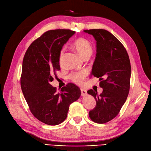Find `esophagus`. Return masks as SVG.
I'll return each mask as SVG.
<instances>
[{
  "instance_id": "1",
  "label": "esophagus",
  "mask_w": 151,
  "mask_h": 151,
  "mask_svg": "<svg viewBox=\"0 0 151 151\" xmlns=\"http://www.w3.org/2000/svg\"><path fill=\"white\" fill-rule=\"evenodd\" d=\"M81 95L83 96H84L87 94V91L86 90L84 89H81Z\"/></svg>"
}]
</instances>
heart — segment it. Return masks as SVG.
Listing matches in <instances>:
<instances>
[{
    "label": "heart",
    "instance_id": "b5f03b06",
    "mask_svg": "<svg viewBox=\"0 0 151 151\" xmlns=\"http://www.w3.org/2000/svg\"><path fill=\"white\" fill-rule=\"evenodd\" d=\"M72 46L85 59L88 58L93 53L92 45L88 39L84 38H77L73 42ZM64 53L65 49L62 48L60 50V54H59V63H60V64L62 63ZM87 76H88V72L86 70H82L71 73L69 75V78L74 83L78 84H81L83 83Z\"/></svg>",
    "mask_w": 151,
    "mask_h": 151
}]
</instances>
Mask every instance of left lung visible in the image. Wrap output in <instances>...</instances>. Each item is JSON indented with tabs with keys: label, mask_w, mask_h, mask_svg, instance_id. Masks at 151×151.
Wrapping results in <instances>:
<instances>
[{
	"label": "left lung",
	"mask_w": 151,
	"mask_h": 151,
	"mask_svg": "<svg viewBox=\"0 0 151 151\" xmlns=\"http://www.w3.org/2000/svg\"><path fill=\"white\" fill-rule=\"evenodd\" d=\"M96 40L97 53L91 74L99 78L101 94L90 89L88 94L96 104L89 112L95 123H105L119 113L126 101L130 86L131 65L129 55L122 43L109 31L103 29L84 31Z\"/></svg>",
	"instance_id": "obj_1"
}]
</instances>
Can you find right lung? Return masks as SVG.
I'll return each instance as SVG.
<instances>
[{
  "label": "right lung",
  "instance_id": "right-lung-1",
  "mask_svg": "<svg viewBox=\"0 0 151 151\" xmlns=\"http://www.w3.org/2000/svg\"><path fill=\"white\" fill-rule=\"evenodd\" d=\"M76 32L49 30L36 39L26 50L22 61L21 86L30 111L45 124L57 125L67 116L70 104L79 99V88L68 83L57 92L50 82L60 69L59 54Z\"/></svg>",
  "mask_w": 151,
  "mask_h": 151
}]
</instances>
